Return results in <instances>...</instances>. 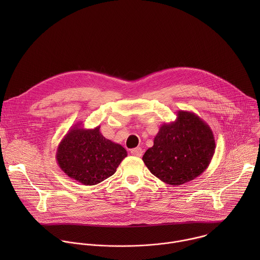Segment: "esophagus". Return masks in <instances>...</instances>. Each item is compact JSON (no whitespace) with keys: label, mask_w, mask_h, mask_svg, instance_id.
Masks as SVG:
<instances>
[{"label":"esophagus","mask_w":260,"mask_h":260,"mask_svg":"<svg viewBox=\"0 0 260 260\" xmlns=\"http://www.w3.org/2000/svg\"><path fill=\"white\" fill-rule=\"evenodd\" d=\"M131 153H132V155H134V156L141 157V156L143 155V150H142V148L138 147V148H135V149H132V150H131Z\"/></svg>","instance_id":"obj_1"}]
</instances>
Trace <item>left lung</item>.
<instances>
[{
  "mask_svg": "<svg viewBox=\"0 0 260 260\" xmlns=\"http://www.w3.org/2000/svg\"><path fill=\"white\" fill-rule=\"evenodd\" d=\"M215 138L208 123L190 111H178L177 119L164 123L143 161L167 184L194 180L209 167L215 153Z\"/></svg>",
  "mask_w": 260,
  "mask_h": 260,
  "instance_id": "left-lung-1",
  "label": "left lung"
}]
</instances>
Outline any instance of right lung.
<instances>
[{"mask_svg":"<svg viewBox=\"0 0 260 260\" xmlns=\"http://www.w3.org/2000/svg\"><path fill=\"white\" fill-rule=\"evenodd\" d=\"M79 122L64 135L56 149V161L70 178L83 185H95L112 176L127 156L124 148L106 139L100 131Z\"/></svg>","mask_w":260,"mask_h":260,"instance_id":"obj_1","label":"right lung"}]
</instances>
